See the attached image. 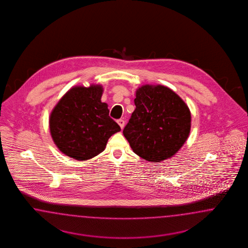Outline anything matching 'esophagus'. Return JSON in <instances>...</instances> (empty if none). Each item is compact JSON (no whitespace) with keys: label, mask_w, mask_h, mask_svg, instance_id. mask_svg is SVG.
<instances>
[{"label":"esophagus","mask_w":248,"mask_h":248,"mask_svg":"<svg viewBox=\"0 0 248 248\" xmlns=\"http://www.w3.org/2000/svg\"><path fill=\"white\" fill-rule=\"evenodd\" d=\"M117 123H118V124L120 125V127L122 128V129L124 127V120L119 119V120H117Z\"/></svg>","instance_id":"esophagus-1"}]
</instances>
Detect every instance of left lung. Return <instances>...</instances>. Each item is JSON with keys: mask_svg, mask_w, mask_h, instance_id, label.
Listing matches in <instances>:
<instances>
[{"mask_svg": "<svg viewBox=\"0 0 248 248\" xmlns=\"http://www.w3.org/2000/svg\"><path fill=\"white\" fill-rule=\"evenodd\" d=\"M135 110L123 134L137 155L161 162L177 153L191 128L187 105L163 85H143L136 91Z\"/></svg>", "mask_w": 248, "mask_h": 248, "instance_id": "left-lung-1", "label": "left lung"}]
</instances>
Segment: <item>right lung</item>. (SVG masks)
I'll return each instance as SVG.
<instances>
[{
	"label": "right lung",
	"mask_w": 248,
	"mask_h": 248,
	"mask_svg": "<svg viewBox=\"0 0 248 248\" xmlns=\"http://www.w3.org/2000/svg\"><path fill=\"white\" fill-rule=\"evenodd\" d=\"M103 88L76 86L68 91L50 116V131L59 150L85 161L105 150L108 139L121 131L109 116L108 105L101 102Z\"/></svg>",
	"instance_id": "1"
}]
</instances>
